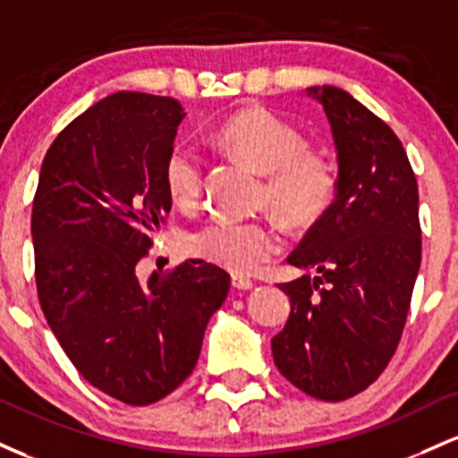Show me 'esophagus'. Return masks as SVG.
<instances>
[{"label":"esophagus","mask_w":458,"mask_h":458,"mask_svg":"<svg viewBox=\"0 0 458 458\" xmlns=\"http://www.w3.org/2000/svg\"><path fill=\"white\" fill-rule=\"evenodd\" d=\"M231 284H233V287H238V290H250V287L255 285L249 276H240V275H235L233 279H231Z\"/></svg>","instance_id":"34e87169"}]
</instances>
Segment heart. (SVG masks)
I'll use <instances>...</instances> for the list:
<instances>
[{"label":"heart","mask_w":458,"mask_h":458,"mask_svg":"<svg viewBox=\"0 0 458 458\" xmlns=\"http://www.w3.org/2000/svg\"><path fill=\"white\" fill-rule=\"evenodd\" d=\"M225 148L266 174L264 203L281 223L294 229L313 227L325 218L337 194V177L325 157L305 151L294 127L266 107L250 106L231 114L218 127ZM164 186L177 208H192L203 192V162L188 145H174L164 162ZM194 255L235 275H250L281 249L268 223H238L214 218L188 238Z\"/></svg>","instance_id":"1"}]
</instances>
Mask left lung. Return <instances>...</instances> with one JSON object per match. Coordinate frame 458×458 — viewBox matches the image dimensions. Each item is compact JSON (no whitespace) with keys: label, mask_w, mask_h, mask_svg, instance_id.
Returning <instances> with one entry per match:
<instances>
[{"label":"left lung","mask_w":458,"mask_h":458,"mask_svg":"<svg viewBox=\"0 0 458 458\" xmlns=\"http://www.w3.org/2000/svg\"><path fill=\"white\" fill-rule=\"evenodd\" d=\"M337 151V197L287 257L316 270L290 284V318L272 337L276 368L318 400L369 387L394 357L422 261L418 182L387 123L335 86H311Z\"/></svg>","instance_id":"left-lung-1"}]
</instances>
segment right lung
Returning <instances> with one entry per match:
<instances>
[{"instance_id":"obj_1","label":"right lung","mask_w":458,"mask_h":458,"mask_svg":"<svg viewBox=\"0 0 458 458\" xmlns=\"http://www.w3.org/2000/svg\"><path fill=\"white\" fill-rule=\"evenodd\" d=\"M183 116L173 97L97 101L58 133L34 194L36 290L47 325L92 387L133 407L192 374L231 285L201 259L153 272L147 284L136 276L171 212L162 173Z\"/></svg>"}]
</instances>
